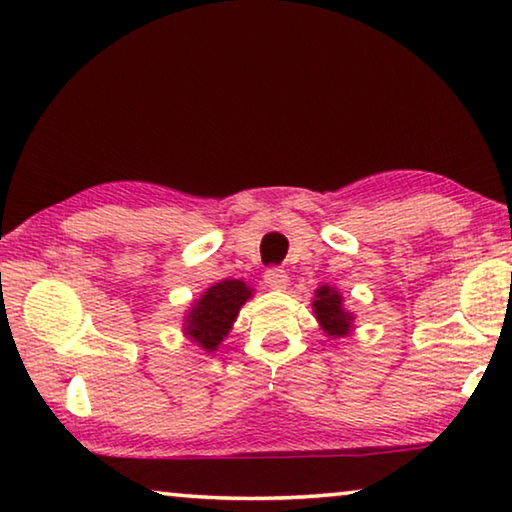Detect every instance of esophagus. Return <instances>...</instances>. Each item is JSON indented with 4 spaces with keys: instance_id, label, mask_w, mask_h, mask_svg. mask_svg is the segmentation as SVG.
<instances>
[{
    "instance_id": "esophagus-1",
    "label": "esophagus",
    "mask_w": 512,
    "mask_h": 512,
    "mask_svg": "<svg viewBox=\"0 0 512 512\" xmlns=\"http://www.w3.org/2000/svg\"><path fill=\"white\" fill-rule=\"evenodd\" d=\"M264 282H266V287H271V289H285L289 278L282 269H269L264 273Z\"/></svg>"
}]
</instances>
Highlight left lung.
I'll return each instance as SVG.
<instances>
[{
	"label": "left lung",
	"mask_w": 512,
	"mask_h": 512,
	"mask_svg": "<svg viewBox=\"0 0 512 512\" xmlns=\"http://www.w3.org/2000/svg\"><path fill=\"white\" fill-rule=\"evenodd\" d=\"M312 315H315L319 329H322L331 340L345 338L354 331V312L345 308V299L338 289L331 285H322L315 289L312 299Z\"/></svg>",
	"instance_id": "obj_1"
}]
</instances>
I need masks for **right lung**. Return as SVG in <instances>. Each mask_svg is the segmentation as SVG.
I'll return each instance as SVG.
<instances>
[{"mask_svg":"<svg viewBox=\"0 0 512 512\" xmlns=\"http://www.w3.org/2000/svg\"><path fill=\"white\" fill-rule=\"evenodd\" d=\"M255 289L248 282L225 278L204 289L200 299L190 303L183 317V335L207 354L218 352L220 342L230 335L239 317V310L248 299H253Z\"/></svg>","mask_w":512,"mask_h":512,"instance_id":"add662e5","label":"right lung"}]
</instances>
